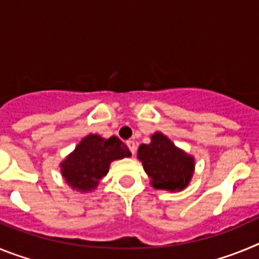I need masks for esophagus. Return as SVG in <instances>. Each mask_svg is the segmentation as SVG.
Segmentation results:
<instances>
[{
  "mask_svg": "<svg viewBox=\"0 0 259 259\" xmlns=\"http://www.w3.org/2000/svg\"><path fill=\"white\" fill-rule=\"evenodd\" d=\"M127 146H128V149H130V152L132 153V155H135V153H136V144H135V141L128 140Z\"/></svg>",
  "mask_w": 259,
  "mask_h": 259,
  "instance_id": "esophagus-1",
  "label": "esophagus"
}]
</instances>
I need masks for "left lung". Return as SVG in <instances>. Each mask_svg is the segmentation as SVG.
I'll use <instances>...</instances> for the list:
<instances>
[{"mask_svg": "<svg viewBox=\"0 0 259 259\" xmlns=\"http://www.w3.org/2000/svg\"><path fill=\"white\" fill-rule=\"evenodd\" d=\"M137 157L155 189L180 191L188 185L193 174V158L159 132L153 135L152 143L140 145Z\"/></svg>", "mask_w": 259, "mask_h": 259, "instance_id": "left-lung-1", "label": "left lung"}]
</instances>
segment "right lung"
Returning a JSON list of instances; mask_svg holds the SVG:
<instances>
[{"mask_svg":"<svg viewBox=\"0 0 259 259\" xmlns=\"http://www.w3.org/2000/svg\"><path fill=\"white\" fill-rule=\"evenodd\" d=\"M130 155L131 153L125 144L118 137L113 136L105 140L97 135H89L75 148L74 153L62 162V175L74 189L92 191L106 175L114 159Z\"/></svg>","mask_w":259,"mask_h":259,"instance_id":"1","label":"right lung"}]
</instances>
